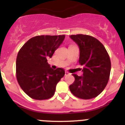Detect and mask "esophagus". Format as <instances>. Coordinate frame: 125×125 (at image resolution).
I'll return each instance as SVG.
<instances>
[{"mask_svg":"<svg viewBox=\"0 0 125 125\" xmlns=\"http://www.w3.org/2000/svg\"><path fill=\"white\" fill-rule=\"evenodd\" d=\"M69 73L68 72H67V71H65V76H68V75H69Z\"/></svg>","mask_w":125,"mask_h":125,"instance_id":"esophagus-1","label":"esophagus"}]
</instances>
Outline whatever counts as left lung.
Masks as SVG:
<instances>
[{"label": "left lung", "mask_w": 125, "mask_h": 125, "mask_svg": "<svg viewBox=\"0 0 125 125\" xmlns=\"http://www.w3.org/2000/svg\"><path fill=\"white\" fill-rule=\"evenodd\" d=\"M79 47V64L84 66L83 75L73 74L75 81L69 89L76 97L89 100L98 96L110 79L111 61L102 43L88 35H71Z\"/></svg>", "instance_id": "left-lung-1"}]
</instances>
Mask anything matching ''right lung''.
Wrapping results in <instances>:
<instances>
[{
	"instance_id": "right-lung-1",
	"label": "right lung",
	"mask_w": 125,
	"mask_h": 125,
	"mask_svg": "<svg viewBox=\"0 0 125 125\" xmlns=\"http://www.w3.org/2000/svg\"><path fill=\"white\" fill-rule=\"evenodd\" d=\"M64 35L32 37L23 45L16 59V78L26 94L44 100L53 96L56 87L64 76V70L51 69L47 57H51L64 39Z\"/></svg>"
}]
</instances>
